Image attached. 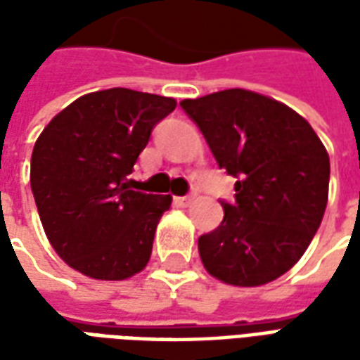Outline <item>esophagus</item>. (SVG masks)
<instances>
[{"instance_id":"esophagus-1","label":"esophagus","mask_w":360,"mask_h":360,"mask_svg":"<svg viewBox=\"0 0 360 360\" xmlns=\"http://www.w3.org/2000/svg\"><path fill=\"white\" fill-rule=\"evenodd\" d=\"M195 200V195H187V196H177L175 198V202L179 204V206H188V204Z\"/></svg>"}]
</instances>
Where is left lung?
Returning a JSON list of instances; mask_svg holds the SVG:
<instances>
[{
	"instance_id": "8db88e82",
	"label": "left lung",
	"mask_w": 360,
	"mask_h": 360,
	"mask_svg": "<svg viewBox=\"0 0 360 360\" xmlns=\"http://www.w3.org/2000/svg\"><path fill=\"white\" fill-rule=\"evenodd\" d=\"M181 108L195 121L221 169L235 179L224 221L198 237L210 276L239 287L264 285L291 270L324 218L330 156L309 121L285 103L229 89Z\"/></svg>"
}]
</instances>
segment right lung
<instances>
[{"label": "right lung", "mask_w": 360, "mask_h": 360, "mask_svg": "<svg viewBox=\"0 0 360 360\" xmlns=\"http://www.w3.org/2000/svg\"><path fill=\"white\" fill-rule=\"evenodd\" d=\"M175 105L129 89L90 92L38 136L30 160L36 208L53 250L77 271L119 281L148 264L172 196L133 191L127 175Z\"/></svg>", "instance_id": "1"}]
</instances>
